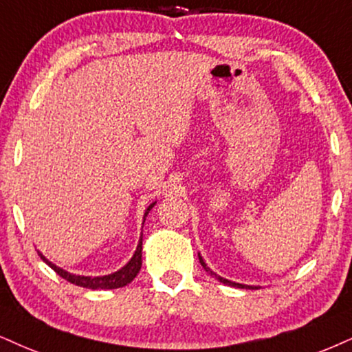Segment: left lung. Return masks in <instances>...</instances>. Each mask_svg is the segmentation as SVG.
<instances>
[{"label":"left lung","mask_w":352,"mask_h":352,"mask_svg":"<svg viewBox=\"0 0 352 352\" xmlns=\"http://www.w3.org/2000/svg\"><path fill=\"white\" fill-rule=\"evenodd\" d=\"M199 261H201V264H202V267H206L207 271L210 272L212 276L214 277H217V279H219L220 282H223V284H227V285H232V287H240V289H256V287H251V285H245V284H238V282H232V280H228V279H223V277H220V276H217L215 272H212L209 267H207V264L204 263V259L201 258V256H199Z\"/></svg>","instance_id":"obj_1"}]
</instances>
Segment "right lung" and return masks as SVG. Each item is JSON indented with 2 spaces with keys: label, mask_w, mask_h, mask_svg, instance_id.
Returning <instances> with one entry per match:
<instances>
[{
  "label": "right lung",
  "mask_w": 352,
  "mask_h": 352,
  "mask_svg": "<svg viewBox=\"0 0 352 352\" xmlns=\"http://www.w3.org/2000/svg\"><path fill=\"white\" fill-rule=\"evenodd\" d=\"M155 204H151V206L146 209L145 215H143V222H145V217L148 215V212L151 210V207H153ZM142 241H143V235L140 236V241H138V246H137V251L135 254L132 256V259L125 264V266L120 269V271L114 272V274H109V276H101V277H86V276H75V274H70V272L63 271V269L56 267L55 264H52L49 259H45V256H42L38 253V256L45 261L49 266L54 269V271L58 274L60 277H63L65 280L72 282V284L75 285H80V287H86V289H119V287H124V285H127L129 282H132L135 279V276L138 274V271H140L142 267Z\"/></svg>",
  "instance_id": "1"
}]
</instances>
